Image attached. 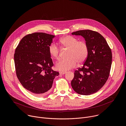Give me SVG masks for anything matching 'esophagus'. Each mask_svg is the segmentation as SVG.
<instances>
[{"label":"esophagus","mask_w":126,"mask_h":126,"mask_svg":"<svg viewBox=\"0 0 126 126\" xmlns=\"http://www.w3.org/2000/svg\"><path fill=\"white\" fill-rule=\"evenodd\" d=\"M67 72H64V71H62V72H59V73H60V75H64V74H66Z\"/></svg>","instance_id":"esophagus-1"}]
</instances>
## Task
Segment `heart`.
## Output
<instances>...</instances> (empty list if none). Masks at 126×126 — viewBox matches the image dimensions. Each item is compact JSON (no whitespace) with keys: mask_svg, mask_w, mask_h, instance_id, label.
I'll use <instances>...</instances> for the list:
<instances>
[{"mask_svg":"<svg viewBox=\"0 0 126 126\" xmlns=\"http://www.w3.org/2000/svg\"><path fill=\"white\" fill-rule=\"evenodd\" d=\"M58 44L68 50L66 55L67 58L59 60L56 64L58 70L61 71H68L76 67L77 62L81 63L87 59L89 53V47L86 42L79 41L76 38L67 36L61 38ZM49 52L53 58H59V51L55 44H51L49 46Z\"/></svg>","mask_w":126,"mask_h":126,"instance_id":"obj_1","label":"heart"}]
</instances>
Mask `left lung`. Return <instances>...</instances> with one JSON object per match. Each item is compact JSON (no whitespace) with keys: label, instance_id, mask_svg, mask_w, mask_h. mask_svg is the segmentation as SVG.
Instances as JSON below:
<instances>
[{"label":"left lung","instance_id":"left-lung-1","mask_svg":"<svg viewBox=\"0 0 126 126\" xmlns=\"http://www.w3.org/2000/svg\"><path fill=\"white\" fill-rule=\"evenodd\" d=\"M82 36L89 47V53L82 68L74 72L71 86L78 94L90 95L96 93L108 79L112 65L110 48L103 36L90 30L72 33Z\"/></svg>","mask_w":126,"mask_h":126}]
</instances>
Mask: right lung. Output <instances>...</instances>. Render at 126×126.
I'll return each instance as SVG.
<instances>
[{"label": "right lung", "mask_w": 126, "mask_h": 126, "mask_svg": "<svg viewBox=\"0 0 126 126\" xmlns=\"http://www.w3.org/2000/svg\"><path fill=\"white\" fill-rule=\"evenodd\" d=\"M55 35L43 32L27 35L21 40L14 55L17 77L21 85L36 96L45 95L58 72L53 71L49 52Z\"/></svg>", "instance_id": "right-lung-1"}]
</instances>
